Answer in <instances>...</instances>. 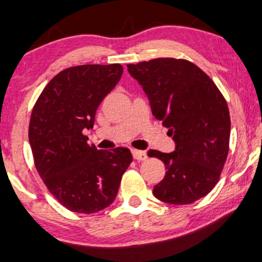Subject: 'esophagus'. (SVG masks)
Masks as SVG:
<instances>
[{
    "label": "esophagus",
    "mask_w": 262,
    "mask_h": 262,
    "mask_svg": "<svg viewBox=\"0 0 262 262\" xmlns=\"http://www.w3.org/2000/svg\"><path fill=\"white\" fill-rule=\"evenodd\" d=\"M132 154H133V157L138 161H145L147 159V155L145 151H140V150H132Z\"/></svg>",
    "instance_id": "esophagus-1"
}]
</instances>
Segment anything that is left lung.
<instances>
[{
    "mask_svg": "<svg viewBox=\"0 0 262 262\" xmlns=\"http://www.w3.org/2000/svg\"><path fill=\"white\" fill-rule=\"evenodd\" d=\"M127 68L176 144L173 152H147L167 169L152 194L173 205L201 199L219 182L228 155L231 118L225 97L209 75L185 59L156 58Z\"/></svg>",
    "mask_w": 262,
    "mask_h": 262,
    "instance_id": "obj_1",
    "label": "left lung"
}]
</instances>
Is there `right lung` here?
<instances>
[{"label":"right lung","instance_id":"right-lung-1","mask_svg":"<svg viewBox=\"0 0 262 262\" xmlns=\"http://www.w3.org/2000/svg\"><path fill=\"white\" fill-rule=\"evenodd\" d=\"M123 67L84 64L59 72L31 113L29 143L40 177L53 196L73 212L95 213L113 203L130 150H97L83 132L97 107L117 85Z\"/></svg>","mask_w":262,"mask_h":262}]
</instances>
